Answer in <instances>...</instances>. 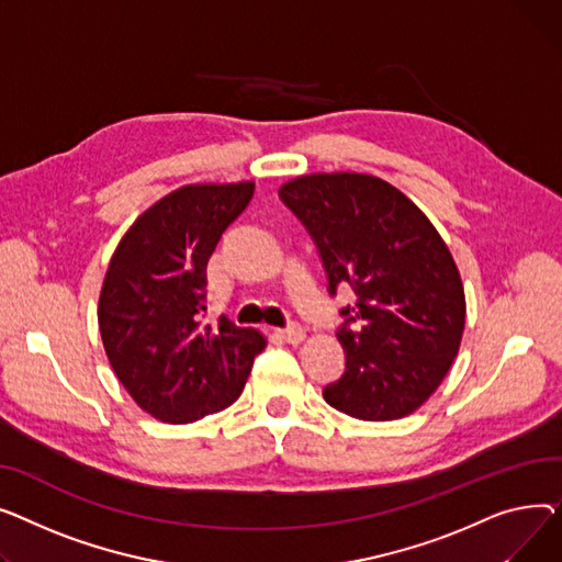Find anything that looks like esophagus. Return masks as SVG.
I'll return each instance as SVG.
<instances>
[{
  "mask_svg": "<svg viewBox=\"0 0 562 562\" xmlns=\"http://www.w3.org/2000/svg\"><path fill=\"white\" fill-rule=\"evenodd\" d=\"M279 336H281L285 342H290V345H300V342L304 340L306 331L302 328V324H290V326H285V328H279Z\"/></svg>",
  "mask_w": 562,
  "mask_h": 562,
  "instance_id": "1",
  "label": "esophagus"
}]
</instances>
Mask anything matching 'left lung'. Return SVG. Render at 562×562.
<instances>
[{
  "label": "left lung",
  "instance_id": "1",
  "mask_svg": "<svg viewBox=\"0 0 562 562\" xmlns=\"http://www.w3.org/2000/svg\"><path fill=\"white\" fill-rule=\"evenodd\" d=\"M281 202L317 245L328 292L351 285L340 311L345 374L322 394L366 422L415 413L447 376L465 328V290L428 217L387 181L358 172L306 175Z\"/></svg>",
  "mask_w": 562,
  "mask_h": 562
}]
</instances>
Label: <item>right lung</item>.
Segmentation results:
<instances>
[{
  "label": "right lung",
  "mask_w": 562,
  "mask_h": 562,
  "mask_svg": "<svg viewBox=\"0 0 562 562\" xmlns=\"http://www.w3.org/2000/svg\"><path fill=\"white\" fill-rule=\"evenodd\" d=\"M254 181L196 183L165 194L120 240L99 294V334L134 402L168 424L234 404L266 338L220 317L202 324L206 266Z\"/></svg>",
  "instance_id": "add662e5"
}]
</instances>
